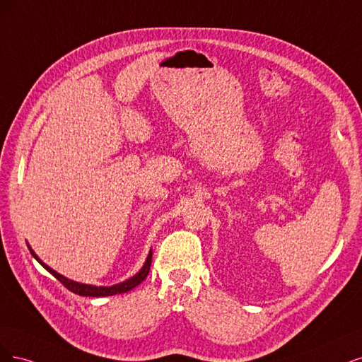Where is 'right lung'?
I'll use <instances>...</instances> for the list:
<instances>
[{
  "instance_id": "right-lung-1",
  "label": "right lung",
  "mask_w": 362,
  "mask_h": 362,
  "mask_svg": "<svg viewBox=\"0 0 362 362\" xmlns=\"http://www.w3.org/2000/svg\"><path fill=\"white\" fill-rule=\"evenodd\" d=\"M30 248V252L34 259H36L46 271H48L49 274H52L58 281H60L66 288H69L71 291H74V293L79 295V296H93V298H100V296H112V295H120V293H126V291H129L132 288H135L138 284H141L146 276L148 275V271H150V264H151V250L147 255V259L143 264L141 269H139L138 274H135L134 276L124 279L123 283H119V284H114V286H93V284H83V283H78V281H74V279H69L66 278L64 275L58 274L57 271H54L52 267H49L46 263H43L37 254L31 250V247L28 245Z\"/></svg>"
}]
</instances>
